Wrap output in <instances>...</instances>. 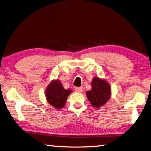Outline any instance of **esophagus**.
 <instances>
[{"instance_id": "obj_1", "label": "esophagus", "mask_w": 151, "mask_h": 151, "mask_svg": "<svg viewBox=\"0 0 151 151\" xmlns=\"http://www.w3.org/2000/svg\"><path fill=\"white\" fill-rule=\"evenodd\" d=\"M75 91L76 92H78V93H81L83 91V88L82 87H76Z\"/></svg>"}]
</instances>
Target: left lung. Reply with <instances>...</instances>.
<instances>
[{
    "label": "left lung",
    "instance_id": "obj_1",
    "mask_svg": "<svg viewBox=\"0 0 151 151\" xmlns=\"http://www.w3.org/2000/svg\"><path fill=\"white\" fill-rule=\"evenodd\" d=\"M87 96L93 107H100L111 97L110 85L104 80L94 77L91 82V89L87 92Z\"/></svg>",
    "mask_w": 151,
    "mask_h": 151
}]
</instances>
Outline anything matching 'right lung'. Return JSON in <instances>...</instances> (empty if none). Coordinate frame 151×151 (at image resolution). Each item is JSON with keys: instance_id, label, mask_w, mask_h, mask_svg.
<instances>
[{"instance_id": "add662e5", "label": "right lung", "mask_w": 151, "mask_h": 151, "mask_svg": "<svg viewBox=\"0 0 151 151\" xmlns=\"http://www.w3.org/2000/svg\"><path fill=\"white\" fill-rule=\"evenodd\" d=\"M70 89H65L59 81L51 82L46 89V98L48 102L57 109L64 106L67 98L71 93Z\"/></svg>"}]
</instances>
